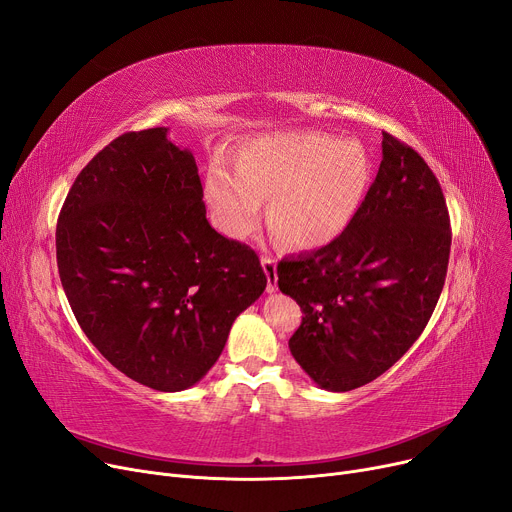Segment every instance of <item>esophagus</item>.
<instances>
[{
  "label": "esophagus",
  "mask_w": 512,
  "mask_h": 512,
  "mask_svg": "<svg viewBox=\"0 0 512 512\" xmlns=\"http://www.w3.org/2000/svg\"><path fill=\"white\" fill-rule=\"evenodd\" d=\"M261 265L263 272L267 276V290L276 292L278 290V272H276V259L274 257H261Z\"/></svg>",
  "instance_id": "esophagus-1"
}]
</instances>
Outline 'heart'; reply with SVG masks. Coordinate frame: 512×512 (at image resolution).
Listing matches in <instances>:
<instances>
[{"instance_id": "b5f03b06", "label": "heart", "mask_w": 512, "mask_h": 512, "mask_svg": "<svg viewBox=\"0 0 512 512\" xmlns=\"http://www.w3.org/2000/svg\"><path fill=\"white\" fill-rule=\"evenodd\" d=\"M369 155L359 141L326 132L267 134L234 159V170L211 166L205 197L220 228L249 236L272 197L270 224L294 247H319L338 236L361 207L369 186Z\"/></svg>"}]
</instances>
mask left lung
Instances as JSON below:
<instances>
[{
	"mask_svg": "<svg viewBox=\"0 0 512 512\" xmlns=\"http://www.w3.org/2000/svg\"><path fill=\"white\" fill-rule=\"evenodd\" d=\"M378 176L326 247L278 263V286L303 321L288 340L309 378L348 392L388 371L425 330L444 288L450 218L438 178L382 132Z\"/></svg>",
	"mask_w": 512,
	"mask_h": 512,
	"instance_id": "left-lung-1",
	"label": "left lung"
}]
</instances>
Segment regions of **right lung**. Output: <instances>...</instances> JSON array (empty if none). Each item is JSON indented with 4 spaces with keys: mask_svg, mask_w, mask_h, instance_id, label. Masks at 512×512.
Listing matches in <instances>:
<instances>
[{
    "mask_svg": "<svg viewBox=\"0 0 512 512\" xmlns=\"http://www.w3.org/2000/svg\"><path fill=\"white\" fill-rule=\"evenodd\" d=\"M195 157L168 128L124 132L76 176L58 272L97 351L159 392L195 386L267 286L257 253L205 218Z\"/></svg>",
    "mask_w": 512,
    "mask_h": 512,
    "instance_id": "add662e5",
    "label": "right lung"
}]
</instances>
